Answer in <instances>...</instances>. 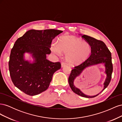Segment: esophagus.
I'll return each instance as SVG.
<instances>
[{
	"instance_id": "esophagus-1",
	"label": "esophagus",
	"mask_w": 122,
	"mask_h": 122,
	"mask_svg": "<svg viewBox=\"0 0 122 122\" xmlns=\"http://www.w3.org/2000/svg\"><path fill=\"white\" fill-rule=\"evenodd\" d=\"M65 66H66V64L64 63V62H62V63L61 64V68H63L64 67H65Z\"/></svg>"
}]
</instances>
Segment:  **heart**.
I'll use <instances>...</instances> for the list:
<instances>
[{
	"instance_id": "1",
	"label": "heart",
	"mask_w": 122,
	"mask_h": 122,
	"mask_svg": "<svg viewBox=\"0 0 122 122\" xmlns=\"http://www.w3.org/2000/svg\"><path fill=\"white\" fill-rule=\"evenodd\" d=\"M51 51L60 56L66 53V60L69 64L79 65L90 56L92 47L90 43L74 36H66L61 39L58 43H53L51 46Z\"/></svg>"
}]
</instances>
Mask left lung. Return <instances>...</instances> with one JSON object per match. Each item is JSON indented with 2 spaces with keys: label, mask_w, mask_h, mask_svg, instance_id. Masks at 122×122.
I'll use <instances>...</instances> for the list:
<instances>
[{
  "label": "left lung",
  "mask_w": 122,
  "mask_h": 122,
  "mask_svg": "<svg viewBox=\"0 0 122 122\" xmlns=\"http://www.w3.org/2000/svg\"><path fill=\"white\" fill-rule=\"evenodd\" d=\"M82 38L91 44L92 47V52L90 56L86 61L79 66H76L72 70L69 77L68 81L70 87L75 94L85 98H94L96 97L100 93L94 96H88L84 94L79 88L75 86L74 80L86 68L102 64L104 66L105 73L106 75L105 81L103 83L104 88L101 92H103L107 87L112 78L113 71L112 54L105 43L101 41L98 40L86 35H82Z\"/></svg>",
  "instance_id": "8db88e82"
}]
</instances>
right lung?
Returning <instances> with one entry per match:
<instances>
[{
    "instance_id": "obj_1",
    "label": "right lung",
    "mask_w": 122,
    "mask_h": 122,
    "mask_svg": "<svg viewBox=\"0 0 122 122\" xmlns=\"http://www.w3.org/2000/svg\"><path fill=\"white\" fill-rule=\"evenodd\" d=\"M62 31L56 29H31L18 38L11 50L9 62L10 76L15 86L29 96L38 95L48 88L55 72L60 69V62L46 58L51 53L52 41ZM34 61L25 60V53Z\"/></svg>"
}]
</instances>
